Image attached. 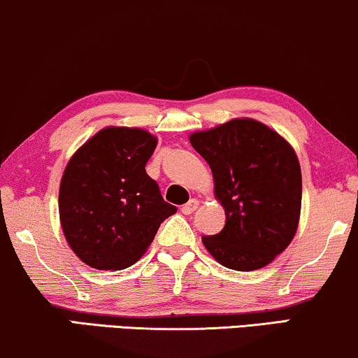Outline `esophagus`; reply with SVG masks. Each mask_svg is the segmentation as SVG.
<instances>
[{"label":"esophagus","instance_id":"34e87169","mask_svg":"<svg viewBox=\"0 0 358 358\" xmlns=\"http://www.w3.org/2000/svg\"><path fill=\"white\" fill-rule=\"evenodd\" d=\"M199 203H200V202H199L197 199H190L187 203L182 205V208H180V210H182L184 215H190V213H194L195 210L199 208Z\"/></svg>","mask_w":358,"mask_h":358}]
</instances>
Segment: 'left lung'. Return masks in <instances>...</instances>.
I'll return each instance as SVG.
<instances>
[{
	"label": "left lung",
	"mask_w": 358,
	"mask_h": 358,
	"mask_svg": "<svg viewBox=\"0 0 358 358\" xmlns=\"http://www.w3.org/2000/svg\"><path fill=\"white\" fill-rule=\"evenodd\" d=\"M190 145L213 173L224 228L202 236L222 266L257 271L285 251L300 223L301 168L293 146L262 122L241 117L194 131Z\"/></svg>",
	"instance_id": "left-lung-1"
}]
</instances>
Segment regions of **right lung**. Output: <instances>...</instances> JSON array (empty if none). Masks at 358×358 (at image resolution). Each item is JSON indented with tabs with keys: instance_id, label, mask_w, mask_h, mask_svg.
Here are the masks:
<instances>
[{
	"instance_id": "obj_1",
	"label": "right lung",
	"mask_w": 358,
	"mask_h": 358,
	"mask_svg": "<svg viewBox=\"0 0 358 358\" xmlns=\"http://www.w3.org/2000/svg\"><path fill=\"white\" fill-rule=\"evenodd\" d=\"M156 145L158 138L138 127H106L68 161L58 192L60 223L73 252L90 267H130L178 212L145 171Z\"/></svg>"
}]
</instances>
